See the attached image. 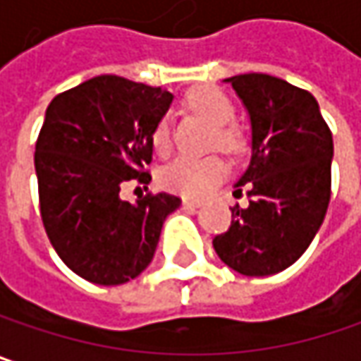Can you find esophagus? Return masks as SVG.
<instances>
[{
	"mask_svg": "<svg viewBox=\"0 0 361 361\" xmlns=\"http://www.w3.org/2000/svg\"><path fill=\"white\" fill-rule=\"evenodd\" d=\"M181 206H183V208H200L202 202L200 200H190V198H183V200H181Z\"/></svg>",
	"mask_w": 361,
	"mask_h": 361,
	"instance_id": "obj_1",
	"label": "esophagus"
}]
</instances>
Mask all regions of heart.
<instances>
[{
    "instance_id": "heart-1",
    "label": "heart",
    "mask_w": 361,
    "mask_h": 361,
    "mask_svg": "<svg viewBox=\"0 0 361 361\" xmlns=\"http://www.w3.org/2000/svg\"><path fill=\"white\" fill-rule=\"evenodd\" d=\"M185 104L192 112L200 114L214 126L212 145L224 151H235L239 147V135L235 128L228 126V122L235 118V106L233 102L223 94L219 87L202 85L192 90ZM153 147L159 153H167L171 147V128L169 120L163 118L153 128ZM226 173V165L221 157H180L171 161L163 173H161V185L169 192H176L188 198H202L206 196Z\"/></svg>"
}]
</instances>
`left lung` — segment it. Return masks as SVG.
Masks as SVG:
<instances>
[{
  "mask_svg": "<svg viewBox=\"0 0 361 361\" xmlns=\"http://www.w3.org/2000/svg\"><path fill=\"white\" fill-rule=\"evenodd\" d=\"M224 81L251 122V159L235 183L249 188V206L233 208L231 226L212 245L231 269L271 276L294 264L323 224L333 137L312 94L284 79L245 73Z\"/></svg>",
  "mask_w": 361,
  "mask_h": 361,
  "instance_id": "left-lung-1",
  "label": "left lung"
}]
</instances>
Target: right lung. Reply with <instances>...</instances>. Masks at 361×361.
<instances>
[{
	"instance_id": "right-lung-1",
	"label": "right lung",
	"mask_w": 361,
	"mask_h": 361,
	"mask_svg": "<svg viewBox=\"0 0 361 361\" xmlns=\"http://www.w3.org/2000/svg\"><path fill=\"white\" fill-rule=\"evenodd\" d=\"M167 90L97 75L54 97L36 140L40 216L69 269L99 286L130 282L151 264L178 196L120 198L128 180L149 183L153 128L169 110Z\"/></svg>"
}]
</instances>
